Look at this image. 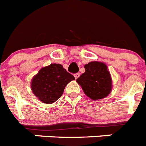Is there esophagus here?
I'll list each match as a JSON object with an SVG mask.
<instances>
[{
	"label": "esophagus",
	"mask_w": 146,
	"mask_h": 146,
	"mask_svg": "<svg viewBox=\"0 0 146 146\" xmlns=\"http://www.w3.org/2000/svg\"><path fill=\"white\" fill-rule=\"evenodd\" d=\"M74 77H75V79L77 80V78L80 77V73H77V74H74Z\"/></svg>",
	"instance_id": "1"
}]
</instances>
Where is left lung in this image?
I'll return each mask as SVG.
<instances>
[{
    "instance_id": "obj_1",
    "label": "left lung",
    "mask_w": 146,
    "mask_h": 146,
    "mask_svg": "<svg viewBox=\"0 0 146 146\" xmlns=\"http://www.w3.org/2000/svg\"><path fill=\"white\" fill-rule=\"evenodd\" d=\"M86 72L77 79L86 96L93 100L104 99L110 94L113 80L108 66L103 62L91 61L84 66Z\"/></svg>"
}]
</instances>
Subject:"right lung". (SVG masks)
Instances as JSON below:
<instances>
[{
  "mask_svg": "<svg viewBox=\"0 0 146 146\" xmlns=\"http://www.w3.org/2000/svg\"><path fill=\"white\" fill-rule=\"evenodd\" d=\"M75 78L61 64H51L42 67L32 79L31 88L40 101L52 104L62 96L67 84Z\"/></svg>",
  "mask_w": 146,
  "mask_h": 146,
  "instance_id": "1",
  "label": "right lung"
}]
</instances>
